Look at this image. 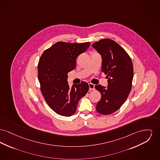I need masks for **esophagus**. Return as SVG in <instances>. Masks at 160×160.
I'll list each match as a JSON object with an SVG mask.
<instances>
[{
    "label": "esophagus",
    "instance_id": "esophagus-1",
    "mask_svg": "<svg viewBox=\"0 0 160 160\" xmlns=\"http://www.w3.org/2000/svg\"><path fill=\"white\" fill-rule=\"evenodd\" d=\"M89 89L90 90H94L95 89V85L92 83H89Z\"/></svg>",
    "mask_w": 160,
    "mask_h": 160
}]
</instances>
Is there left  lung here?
<instances>
[{"label": "left lung", "mask_w": 160, "mask_h": 160, "mask_svg": "<svg viewBox=\"0 0 160 160\" xmlns=\"http://www.w3.org/2000/svg\"><path fill=\"white\" fill-rule=\"evenodd\" d=\"M92 47L102 56V71L108 82V88L95 86L102 95L96 110L102 115H109L121 108L131 92L133 64L126 51L113 40L102 39L95 42Z\"/></svg>", "instance_id": "1"}]
</instances>
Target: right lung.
<instances>
[{
  "label": "right lung",
  "mask_w": 160,
  "mask_h": 160,
  "mask_svg": "<svg viewBox=\"0 0 160 160\" xmlns=\"http://www.w3.org/2000/svg\"><path fill=\"white\" fill-rule=\"evenodd\" d=\"M89 46V42H58L46 49L40 58L38 69L40 91L48 106L60 115H72L78 101L89 90L85 82L70 88L67 78L68 73L75 69L77 57Z\"/></svg>",
  "instance_id": "1"
}]
</instances>
